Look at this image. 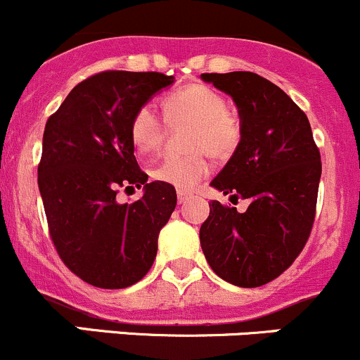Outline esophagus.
Listing matches in <instances>:
<instances>
[{"instance_id":"esophagus-1","label":"esophagus","mask_w":360,"mask_h":360,"mask_svg":"<svg viewBox=\"0 0 360 360\" xmlns=\"http://www.w3.org/2000/svg\"><path fill=\"white\" fill-rule=\"evenodd\" d=\"M191 197L190 191H183V190H177V202L179 203H184L188 200V198Z\"/></svg>"}]
</instances>
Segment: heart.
I'll list each match as a JSON object with an SVG mask.
<instances>
[{"label":"heart","mask_w":360,"mask_h":360,"mask_svg":"<svg viewBox=\"0 0 360 360\" xmlns=\"http://www.w3.org/2000/svg\"><path fill=\"white\" fill-rule=\"evenodd\" d=\"M163 115L170 125L190 123L184 157H169L151 170L155 181L177 190L190 191L209 174L207 153L226 158L237 150L242 127L237 116L226 110V101L216 90L205 85H186L170 92L162 101ZM129 136L141 155L151 153L163 137V125L150 106L134 111L129 123Z\"/></svg>","instance_id":"heart-1"}]
</instances>
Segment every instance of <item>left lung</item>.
<instances>
[{
	"label": "left lung",
	"instance_id": "left-lung-1",
	"mask_svg": "<svg viewBox=\"0 0 360 360\" xmlns=\"http://www.w3.org/2000/svg\"><path fill=\"white\" fill-rule=\"evenodd\" d=\"M238 108L242 137L210 186L249 198L245 212L209 203L200 226L207 263L223 281L259 288L294 263L310 237L322 163L307 115L263 76L203 72Z\"/></svg>",
	"mask_w": 360,
	"mask_h": 360
}]
</instances>
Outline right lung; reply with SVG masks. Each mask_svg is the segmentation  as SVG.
Wrapping results in <instances>:
<instances>
[{"instance_id": "obj_1", "label": "right lung", "mask_w": 360, "mask_h": 360, "mask_svg": "<svg viewBox=\"0 0 360 360\" xmlns=\"http://www.w3.org/2000/svg\"><path fill=\"white\" fill-rule=\"evenodd\" d=\"M162 72L104 71L83 79L46 120L38 186L50 238L64 264L86 284L123 289L150 271L158 233L176 209L169 184L148 183L134 157V111L172 85ZM143 187L120 204V187Z\"/></svg>"}]
</instances>
